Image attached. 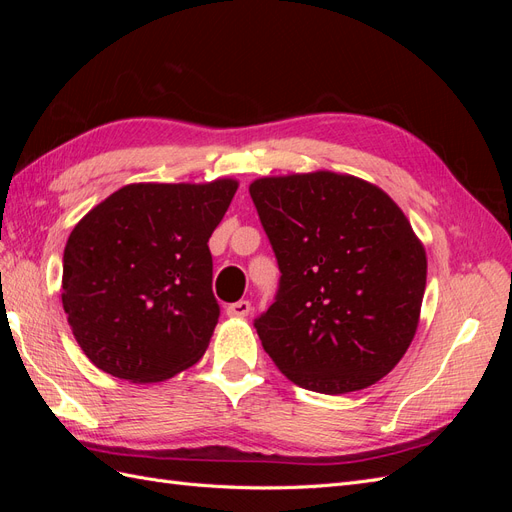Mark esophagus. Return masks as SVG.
Returning a JSON list of instances; mask_svg holds the SVG:
<instances>
[{
  "mask_svg": "<svg viewBox=\"0 0 512 512\" xmlns=\"http://www.w3.org/2000/svg\"><path fill=\"white\" fill-rule=\"evenodd\" d=\"M250 309H252L250 301H237V303H230L226 307V314L230 318H245L247 314H250Z\"/></svg>",
  "mask_w": 512,
  "mask_h": 512,
  "instance_id": "34e87169",
  "label": "esophagus"
}]
</instances>
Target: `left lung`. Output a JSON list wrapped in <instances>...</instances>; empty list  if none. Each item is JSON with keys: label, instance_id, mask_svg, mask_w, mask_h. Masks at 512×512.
Wrapping results in <instances>:
<instances>
[{"label": "left lung", "instance_id": "8db88e82", "mask_svg": "<svg viewBox=\"0 0 512 512\" xmlns=\"http://www.w3.org/2000/svg\"><path fill=\"white\" fill-rule=\"evenodd\" d=\"M250 194L282 271L254 322L262 348L307 391L376 384L410 348L427 284L404 211L378 185L331 170L260 177Z\"/></svg>", "mask_w": 512, "mask_h": 512}]
</instances>
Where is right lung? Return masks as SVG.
<instances>
[{"mask_svg": "<svg viewBox=\"0 0 512 512\" xmlns=\"http://www.w3.org/2000/svg\"><path fill=\"white\" fill-rule=\"evenodd\" d=\"M237 179L130 183L70 232L61 303L87 359L115 378H173L205 354L220 305L209 237Z\"/></svg>", "mask_w": 512, "mask_h": 512, "instance_id": "add662e5", "label": "right lung"}]
</instances>
